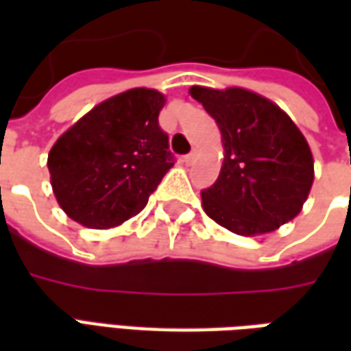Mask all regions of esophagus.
<instances>
[{"instance_id":"obj_1","label":"esophagus","mask_w":351,"mask_h":351,"mask_svg":"<svg viewBox=\"0 0 351 351\" xmlns=\"http://www.w3.org/2000/svg\"><path fill=\"white\" fill-rule=\"evenodd\" d=\"M195 160H197V150H191L188 156H184V163H186V165H191Z\"/></svg>"}]
</instances>
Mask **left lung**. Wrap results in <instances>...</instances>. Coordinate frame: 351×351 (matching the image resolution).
<instances>
[{"instance_id": "8db88e82", "label": "left lung", "mask_w": 351, "mask_h": 351, "mask_svg": "<svg viewBox=\"0 0 351 351\" xmlns=\"http://www.w3.org/2000/svg\"><path fill=\"white\" fill-rule=\"evenodd\" d=\"M221 131L223 165L201 191L203 208L237 235L269 233L301 213L314 182L312 152L293 120L244 88L191 86Z\"/></svg>"}]
</instances>
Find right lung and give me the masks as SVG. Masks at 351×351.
<instances>
[{
	"label": "right lung",
	"instance_id": "add662e5",
	"mask_svg": "<svg viewBox=\"0 0 351 351\" xmlns=\"http://www.w3.org/2000/svg\"><path fill=\"white\" fill-rule=\"evenodd\" d=\"M165 95L133 88L93 107L49 154L52 190L64 213L92 229L138 214L175 165L158 116Z\"/></svg>",
	"mask_w": 351,
	"mask_h": 351
}]
</instances>
